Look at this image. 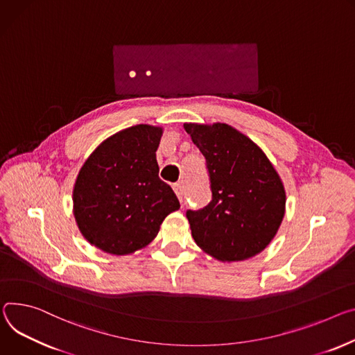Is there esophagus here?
Wrapping results in <instances>:
<instances>
[{
	"instance_id": "34e87169",
	"label": "esophagus",
	"mask_w": 355,
	"mask_h": 355,
	"mask_svg": "<svg viewBox=\"0 0 355 355\" xmlns=\"http://www.w3.org/2000/svg\"><path fill=\"white\" fill-rule=\"evenodd\" d=\"M173 188H174V192L177 194L178 200L182 202V192H184V189H182V184L177 182V184H174V185H173Z\"/></svg>"
}]
</instances>
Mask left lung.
Segmentation results:
<instances>
[{"instance_id": "1", "label": "left lung", "mask_w": 355, "mask_h": 355, "mask_svg": "<svg viewBox=\"0 0 355 355\" xmlns=\"http://www.w3.org/2000/svg\"><path fill=\"white\" fill-rule=\"evenodd\" d=\"M185 132L207 161L212 200L187 211L196 243L222 262L261 253L284 216L283 182L266 154L225 123H185Z\"/></svg>"}]
</instances>
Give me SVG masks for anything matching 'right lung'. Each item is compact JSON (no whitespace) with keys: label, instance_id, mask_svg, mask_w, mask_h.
Segmentation results:
<instances>
[{"label":"right lung","instance_id":"right-lung-1","mask_svg":"<svg viewBox=\"0 0 355 355\" xmlns=\"http://www.w3.org/2000/svg\"><path fill=\"white\" fill-rule=\"evenodd\" d=\"M163 128L137 124L110 136L85 161L73 187V214L85 239L112 254L147 246L180 208L158 177Z\"/></svg>","mask_w":355,"mask_h":355}]
</instances>
